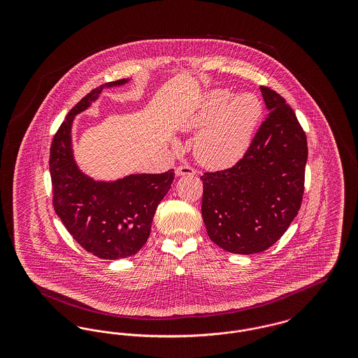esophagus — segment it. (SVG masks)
Returning <instances> with one entry per match:
<instances>
[{
    "label": "esophagus",
    "mask_w": 358,
    "mask_h": 358,
    "mask_svg": "<svg viewBox=\"0 0 358 358\" xmlns=\"http://www.w3.org/2000/svg\"><path fill=\"white\" fill-rule=\"evenodd\" d=\"M176 174L177 176H193V174H196V169L190 165H181L176 169Z\"/></svg>",
    "instance_id": "34e87169"
}]
</instances>
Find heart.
Segmentation results:
<instances>
[{"label": "heart", "instance_id": "heart-1", "mask_svg": "<svg viewBox=\"0 0 358 358\" xmlns=\"http://www.w3.org/2000/svg\"><path fill=\"white\" fill-rule=\"evenodd\" d=\"M262 113L263 106L254 92L235 96L225 88L208 92L185 124L201 129L194 142L197 159L216 169L238 162L251 145Z\"/></svg>", "mask_w": 358, "mask_h": 358}]
</instances>
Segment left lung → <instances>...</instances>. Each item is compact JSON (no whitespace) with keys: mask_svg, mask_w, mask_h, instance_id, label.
<instances>
[{"mask_svg":"<svg viewBox=\"0 0 358 358\" xmlns=\"http://www.w3.org/2000/svg\"><path fill=\"white\" fill-rule=\"evenodd\" d=\"M268 114L228 169L205 171L201 213L209 238L240 255L266 251L287 231L305 190L306 134L276 91L260 85Z\"/></svg>","mask_w":358,"mask_h":358,"instance_id":"8db88e82","label":"left lung"}]
</instances>
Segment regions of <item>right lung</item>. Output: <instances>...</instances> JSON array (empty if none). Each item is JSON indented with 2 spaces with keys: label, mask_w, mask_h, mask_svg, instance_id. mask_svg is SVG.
Returning <instances> with one entry per match:
<instances>
[{
  "label": "right lung",
  "mask_w": 358,
  "mask_h": 358,
  "mask_svg": "<svg viewBox=\"0 0 358 358\" xmlns=\"http://www.w3.org/2000/svg\"><path fill=\"white\" fill-rule=\"evenodd\" d=\"M126 82H108L87 94L60 124L50 153L52 204L56 215L87 252L110 260L136 255L143 247L157 206L174 180L171 169L161 174H131L114 182H99L85 176L73 161V117L96 101L103 88Z\"/></svg>",
  "instance_id": "add662e5"
}]
</instances>
